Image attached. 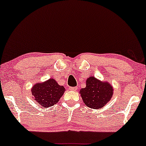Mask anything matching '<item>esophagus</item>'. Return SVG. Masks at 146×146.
I'll use <instances>...</instances> for the list:
<instances>
[{
    "label": "esophagus",
    "mask_w": 146,
    "mask_h": 146,
    "mask_svg": "<svg viewBox=\"0 0 146 146\" xmlns=\"http://www.w3.org/2000/svg\"><path fill=\"white\" fill-rule=\"evenodd\" d=\"M70 90H73V91H76L77 90V87H70L69 88Z\"/></svg>",
    "instance_id": "obj_1"
}]
</instances>
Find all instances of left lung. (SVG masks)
<instances>
[{"mask_svg":"<svg viewBox=\"0 0 146 146\" xmlns=\"http://www.w3.org/2000/svg\"><path fill=\"white\" fill-rule=\"evenodd\" d=\"M80 93L87 107L98 109L110 101L113 88L109 82H102L94 76H90L86 80V87L80 90Z\"/></svg>","mask_w":146,"mask_h":146,"instance_id":"obj_1","label":"left lung"}]
</instances>
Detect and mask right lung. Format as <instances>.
I'll list each match as a JSON object with an SVG mask.
<instances>
[{
    "instance_id": "right-lung-1",
    "label": "right lung",
    "mask_w": 146,
    "mask_h": 146,
    "mask_svg": "<svg viewBox=\"0 0 146 146\" xmlns=\"http://www.w3.org/2000/svg\"><path fill=\"white\" fill-rule=\"evenodd\" d=\"M65 91V88L60 86L54 79L50 78L44 82L35 84L31 88L34 99L43 108H48L59 101Z\"/></svg>"
}]
</instances>
